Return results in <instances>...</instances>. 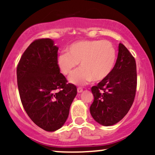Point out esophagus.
I'll list each match as a JSON object with an SVG mask.
<instances>
[{"mask_svg":"<svg viewBox=\"0 0 155 155\" xmlns=\"http://www.w3.org/2000/svg\"><path fill=\"white\" fill-rule=\"evenodd\" d=\"M83 91V89L81 87H78L77 88V92L78 93H81V92H82Z\"/></svg>","mask_w":155,"mask_h":155,"instance_id":"34e87169","label":"esophagus"}]
</instances>
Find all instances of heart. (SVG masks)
<instances>
[{
  "label": "heart",
  "instance_id": "1",
  "mask_svg": "<svg viewBox=\"0 0 155 155\" xmlns=\"http://www.w3.org/2000/svg\"><path fill=\"white\" fill-rule=\"evenodd\" d=\"M68 52H63L57 60L64 75H71L80 62L81 68L73 74L69 81L84 85L92 80L99 81L111 74L117 59V51L111 42L103 40H82L71 44Z\"/></svg>",
  "mask_w": 155,
  "mask_h": 155
}]
</instances>
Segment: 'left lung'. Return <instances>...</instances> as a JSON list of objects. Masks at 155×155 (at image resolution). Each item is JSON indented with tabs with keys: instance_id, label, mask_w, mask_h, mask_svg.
Masks as SVG:
<instances>
[{
	"instance_id": "1",
	"label": "left lung",
	"mask_w": 155,
	"mask_h": 155,
	"mask_svg": "<svg viewBox=\"0 0 155 155\" xmlns=\"http://www.w3.org/2000/svg\"><path fill=\"white\" fill-rule=\"evenodd\" d=\"M118 50L111 74L91 89L94 101L90 108V114L97 123L104 126L120 122L129 111L136 95V60L122 44H119Z\"/></svg>"
}]
</instances>
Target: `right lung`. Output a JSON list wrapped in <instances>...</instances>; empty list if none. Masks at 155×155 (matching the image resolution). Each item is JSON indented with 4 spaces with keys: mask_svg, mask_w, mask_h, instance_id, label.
Returning <instances> with one entry per match:
<instances>
[{
    "mask_svg": "<svg viewBox=\"0 0 155 155\" xmlns=\"http://www.w3.org/2000/svg\"><path fill=\"white\" fill-rule=\"evenodd\" d=\"M58 51L50 38L35 40L23 53L17 69L23 107L36 125L49 132L63 127L77 94L75 85L67 84L60 72Z\"/></svg>",
    "mask_w": 155,
    "mask_h": 155,
    "instance_id": "add662e5",
    "label": "right lung"
}]
</instances>
